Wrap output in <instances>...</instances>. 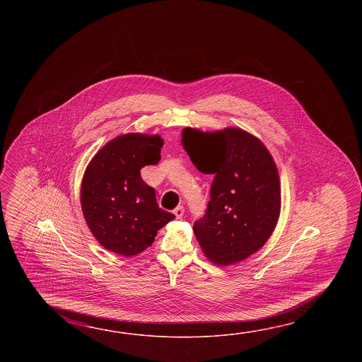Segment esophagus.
I'll return each instance as SVG.
<instances>
[{"instance_id": "34e87169", "label": "esophagus", "mask_w": 362, "mask_h": 362, "mask_svg": "<svg viewBox=\"0 0 362 362\" xmlns=\"http://www.w3.org/2000/svg\"><path fill=\"white\" fill-rule=\"evenodd\" d=\"M184 212L185 209L184 207H182V206H178V207L176 208L175 211H173V214L176 215V217H177V218H181V217L184 216Z\"/></svg>"}]
</instances>
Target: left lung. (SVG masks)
<instances>
[{
  "mask_svg": "<svg viewBox=\"0 0 362 362\" xmlns=\"http://www.w3.org/2000/svg\"><path fill=\"white\" fill-rule=\"evenodd\" d=\"M182 146L192 164L215 175L211 200L194 234L209 262L226 267L259 251L281 212V182L268 148L240 128L182 129Z\"/></svg>",
  "mask_w": 362,
  "mask_h": 362,
  "instance_id": "1",
  "label": "left lung"
}]
</instances>
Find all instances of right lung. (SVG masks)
I'll return each mask as SVG.
<instances>
[{
	"label": "right lung",
	"instance_id": "obj_1",
	"mask_svg": "<svg viewBox=\"0 0 362 362\" xmlns=\"http://www.w3.org/2000/svg\"><path fill=\"white\" fill-rule=\"evenodd\" d=\"M159 134L127 133L108 141L88 164L80 202L94 238L108 251L131 257L154 242L158 230L175 218L159 208L155 190L141 168L160 160Z\"/></svg>",
	"mask_w": 362,
	"mask_h": 362
}]
</instances>
